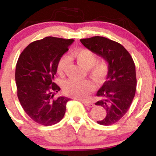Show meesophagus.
<instances>
[{
  "mask_svg": "<svg viewBox=\"0 0 156 156\" xmlns=\"http://www.w3.org/2000/svg\"><path fill=\"white\" fill-rule=\"evenodd\" d=\"M82 103H83L84 105H86V106H88V107H93L94 105V103H92V102H90V101H81Z\"/></svg>",
  "mask_w": 156,
  "mask_h": 156,
  "instance_id": "obj_1",
  "label": "esophagus"
}]
</instances>
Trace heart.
I'll return each instance as SVG.
<instances>
[{"label": "heart", "instance_id": "heart-1", "mask_svg": "<svg viewBox=\"0 0 156 156\" xmlns=\"http://www.w3.org/2000/svg\"><path fill=\"white\" fill-rule=\"evenodd\" d=\"M72 57L78 63L88 69L90 76L97 82L103 81L108 73V64L106 62H97L96 55L89 49L76 50L72 53ZM69 64V58L64 55L58 62L57 73L61 76L64 74ZM94 85L89 80L69 79L62 84L63 92L67 96L74 98H84L94 90Z\"/></svg>", "mask_w": 156, "mask_h": 156}]
</instances>
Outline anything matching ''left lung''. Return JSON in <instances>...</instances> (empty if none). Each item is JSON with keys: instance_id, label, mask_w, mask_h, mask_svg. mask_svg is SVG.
<instances>
[{"instance_id": "left-lung-1", "label": "left lung", "mask_w": 156, "mask_h": 156, "mask_svg": "<svg viewBox=\"0 0 156 156\" xmlns=\"http://www.w3.org/2000/svg\"><path fill=\"white\" fill-rule=\"evenodd\" d=\"M80 42L108 62L106 80L97 92L101 100L95 105L106 112L98 124L110 125L117 122L129 109L136 89V67L128 51L115 41L103 37L81 39Z\"/></svg>"}]
</instances>
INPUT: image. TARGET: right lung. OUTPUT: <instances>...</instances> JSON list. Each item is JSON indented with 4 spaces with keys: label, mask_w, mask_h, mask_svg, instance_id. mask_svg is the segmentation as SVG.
Segmentation results:
<instances>
[{
    "label": "right lung",
    "mask_w": 156,
    "mask_h": 156,
    "mask_svg": "<svg viewBox=\"0 0 156 156\" xmlns=\"http://www.w3.org/2000/svg\"><path fill=\"white\" fill-rule=\"evenodd\" d=\"M74 42L47 37L31 42L20 55L15 69V81L20 103L32 120L49 126L64 117L66 97L54 98L60 87L54 82L57 64Z\"/></svg>",
    "instance_id": "add662e5"
}]
</instances>
